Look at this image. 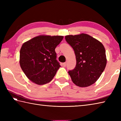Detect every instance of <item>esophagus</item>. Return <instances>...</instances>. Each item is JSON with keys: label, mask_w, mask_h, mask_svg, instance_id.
<instances>
[{"label": "esophagus", "mask_w": 121, "mask_h": 121, "mask_svg": "<svg viewBox=\"0 0 121 121\" xmlns=\"http://www.w3.org/2000/svg\"><path fill=\"white\" fill-rule=\"evenodd\" d=\"M62 65H63L65 67V66H66V62H64V63H63Z\"/></svg>", "instance_id": "1"}]
</instances>
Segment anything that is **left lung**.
<instances>
[{
	"mask_svg": "<svg viewBox=\"0 0 121 121\" xmlns=\"http://www.w3.org/2000/svg\"><path fill=\"white\" fill-rule=\"evenodd\" d=\"M65 39L74 51L76 65L68 73L76 85L85 87L94 84L107 64L106 50L99 41L86 34L67 35Z\"/></svg>",
	"mask_w": 121,
	"mask_h": 121,
	"instance_id": "8db88e82",
	"label": "left lung"
}]
</instances>
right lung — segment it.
Listing matches in <instances>:
<instances>
[{
    "label": "right lung",
    "mask_w": 121,
    "mask_h": 121,
    "mask_svg": "<svg viewBox=\"0 0 121 121\" xmlns=\"http://www.w3.org/2000/svg\"><path fill=\"white\" fill-rule=\"evenodd\" d=\"M62 36H38L24 43L20 51V65L30 80L38 85L50 82L61 65L55 49Z\"/></svg>",
    "instance_id": "obj_1"
}]
</instances>
